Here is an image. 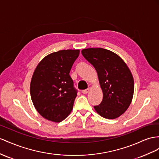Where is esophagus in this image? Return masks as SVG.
I'll use <instances>...</instances> for the list:
<instances>
[{"label":"esophagus","mask_w":159,"mask_h":159,"mask_svg":"<svg viewBox=\"0 0 159 159\" xmlns=\"http://www.w3.org/2000/svg\"><path fill=\"white\" fill-rule=\"evenodd\" d=\"M89 91V89H85V90H83L82 91V93H83V94H87V93H88Z\"/></svg>","instance_id":"1"}]
</instances>
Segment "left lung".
Returning <instances> with one entry per match:
<instances>
[{"instance_id":"8db88e82","label":"left lung","mask_w":159,"mask_h":159,"mask_svg":"<svg viewBox=\"0 0 159 159\" xmlns=\"http://www.w3.org/2000/svg\"><path fill=\"white\" fill-rule=\"evenodd\" d=\"M81 52L95 68L103 91V100L94 106L95 111L109 120L120 117L128 109L134 95V79L129 68L118 55L106 49L87 48Z\"/></svg>"}]
</instances>
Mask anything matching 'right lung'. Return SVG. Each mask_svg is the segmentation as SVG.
<instances>
[{"label": "right lung", "mask_w": 159, "mask_h": 159, "mask_svg": "<svg viewBox=\"0 0 159 159\" xmlns=\"http://www.w3.org/2000/svg\"><path fill=\"white\" fill-rule=\"evenodd\" d=\"M79 53V50L53 52L35 68L30 84L31 100L48 120L60 122L72 111L77 90L69 73Z\"/></svg>", "instance_id": "add662e5"}]
</instances>
